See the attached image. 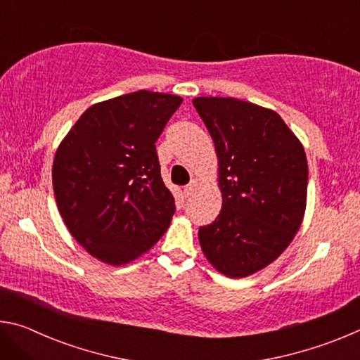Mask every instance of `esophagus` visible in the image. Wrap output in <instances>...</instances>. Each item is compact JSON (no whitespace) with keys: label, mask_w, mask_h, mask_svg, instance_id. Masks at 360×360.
<instances>
[{"label":"esophagus","mask_w":360,"mask_h":360,"mask_svg":"<svg viewBox=\"0 0 360 360\" xmlns=\"http://www.w3.org/2000/svg\"><path fill=\"white\" fill-rule=\"evenodd\" d=\"M197 187H198V181L197 179H193L191 184H187L184 187V195H186V197H191V195H193V192L197 191Z\"/></svg>","instance_id":"obj_1"}]
</instances>
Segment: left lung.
Masks as SVG:
<instances>
[{
	"label": "left lung",
	"mask_w": 360,
	"mask_h": 360,
	"mask_svg": "<svg viewBox=\"0 0 360 360\" xmlns=\"http://www.w3.org/2000/svg\"><path fill=\"white\" fill-rule=\"evenodd\" d=\"M192 103L214 141L222 192L216 221L198 230L200 245L217 271L245 278L278 259L300 229L307 155L271 109L217 96Z\"/></svg>",
	"instance_id": "left-lung-1"
}]
</instances>
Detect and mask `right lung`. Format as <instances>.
I'll return each instance as SVG.
<instances>
[{
  "label": "right lung",
  "instance_id": "obj_1",
  "mask_svg": "<svg viewBox=\"0 0 360 360\" xmlns=\"http://www.w3.org/2000/svg\"><path fill=\"white\" fill-rule=\"evenodd\" d=\"M181 103L149 90L115 96L90 106L60 143L52 168L58 211L94 257L124 265L169 227L174 197L155 141Z\"/></svg>",
  "mask_w": 360,
  "mask_h": 360
}]
</instances>
